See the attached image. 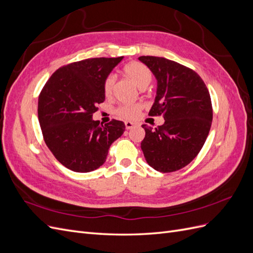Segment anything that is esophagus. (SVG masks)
I'll return each instance as SVG.
<instances>
[{
    "label": "esophagus",
    "mask_w": 253,
    "mask_h": 253,
    "mask_svg": "<svg viewBox=\"0 0 253 253\" xmlns=\"http://www.w3.org/2000/svg\"><path fill=\"white\" fill-rule=\"evenodd\" d=\"M125 125H126V129H131V128H133L136 126L135 122H132V121H126Z\"/></svg>",
    "instance_id": "esophagus-1"
}]
</instances>
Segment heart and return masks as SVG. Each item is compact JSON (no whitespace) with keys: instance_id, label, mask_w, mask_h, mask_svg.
<instances>
[{"instance_id":"1","label":"heart","mask_w":253,"mask_h":253,"mask_svg":"<svg viewBox=\"0 0 253 253\" xmlns=\"http://www.w3.org/2000/svg\"><path fill=\"white\" fill-rule=\"evenodd\" d=\"M124 73L126 77L131 79L138 88L143 89L147 87L152 81V73L149 68L139 62H131L124 67ZM115 84V77L113 75L108 76L103 82V93L109 97L113 93ZM141 111L139 104H134L129 106H120L116 110V115L125 119H135L138 117Z\"/></svg>"}]
</instances>
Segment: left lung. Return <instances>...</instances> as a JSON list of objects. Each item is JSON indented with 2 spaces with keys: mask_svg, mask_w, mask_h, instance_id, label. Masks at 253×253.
<instances>
[{
  "mask_svg": "<svg viewBox=\"0 0 253 253\" xmlns=\"http://www.w3.org/2000/svg\"><path fill=\"white\" fill-rule=\"evenodd\" d=\"M157 80L150 116L163 115L155 129L142 125L141 150L149 166L163 173L180 170L197 156L208 137L213 111L209 90L193 70L166 58L142 56Z\"/></svg>",
  "mask_w": 253,
  "mask_h": 253,
  "instance_id": "8db88e82",
  "label": "left lung"
}]
</instances>
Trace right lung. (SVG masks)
<instances>
[{
    "instance_id": "obj_1",
    "label": "right lung",
    "mask_w": 253,
    "mask_h": 253,
    "mask_svg": "<svg viewBox=\"0 0 253 253\" xmlns=\"http://www.w3.org/2000/svg\"><path fill=\"white\" fill-rule=\"evenodd\" d=\"M124 57L91 58L60 67L42 88L38 118L43 138L60 164L86 173L101 167L111 144L126 126L113 119L93 120L96 105L105 99L103 82Z\"/></svg>"
}]
</instances>
